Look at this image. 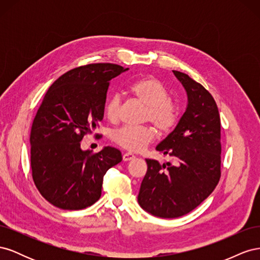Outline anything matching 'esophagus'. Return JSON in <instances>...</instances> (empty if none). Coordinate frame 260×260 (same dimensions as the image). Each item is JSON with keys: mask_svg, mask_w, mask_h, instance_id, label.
I'll return each instance as SVG.
<instances>
[{"mask_svg": "<svg viewBox=\"0 0 260 260\" xmlns=\"http://www.w3.org/2000/svg\"><path fill=\"white\" fill-rule=\"evenodd\" d=\"M135 155L133 154H131V153H124L123 155H122V159L124 160V161H129V160H132L133 158H135Z\"/></svg>", "mask_w": 260, "mask_h": 260, "instance_id": "1", "label": "esophagus"}]
</instances>
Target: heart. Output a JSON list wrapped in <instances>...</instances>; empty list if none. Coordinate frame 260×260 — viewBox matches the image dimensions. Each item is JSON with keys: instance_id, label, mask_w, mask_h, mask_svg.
Listing matches in <instances>:
<instances>
[{"instance_id": "1", "label": "heart", "mask_w": 260, "mask_h": 260, "mask_svg": "<svg viewBox=\"0 0 260 260\" xmlns=\"http://www.w3.org/2000/svg\"><path fill=\"white\" fill-rule=\"evenodd\" d=\"M130 92L139 102L146 106L145 121H152L161 133H169L179 120V109L174 102L168 100L169 93L161 81L154 77H144L130 85ZM120 100L114 96L108 101L105 108L106 117L111 121L118 119ZM157 137L152 125L142 127H122L116 130L112 140L129 152H140Z\"/></svg>"}]
</instances>
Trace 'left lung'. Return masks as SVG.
<instances>
[{
  "instance_id": "left-lung-1",
  "label": "left lung",
  "mask_w": 260,
  "mask_h": 260,
  "mask_svg": "<svg viewBox=\"0 0 260 260\" xmlns=\"http://www.w3.org/2000/svg\"><path fill=\"white\" fill-rule=\"evenodd\" d=\"M187 94V106L177 127L156 146L176 161L160 165L145 159L140 206L159 218L184 216L205 201L217 186L221 171L220 116L211 94L186 74L172 70Z\"/></svg>"
}]
</instances>
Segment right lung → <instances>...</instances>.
<instances>
[{
  "instance_id": "right-lung-1",
  "label": "right lung",
  "mask_w": 260,
  "mask_h": 260,
  "mask_svg": "<svg viewBox=\"0 0 260 260\" xmlns=\"http://www.w3.org/2000/svg\"><path fill=\"white\" fill-rule=\"evenodd\" d=\"M128 70L89 64L60 76L46 92L30 133L31 171L43 198L55 207L79 210L102 194L106 171L122 160L119 149L82 151L80 142L103 119L109 81Z\"/></svg>"
}]
</instances>
